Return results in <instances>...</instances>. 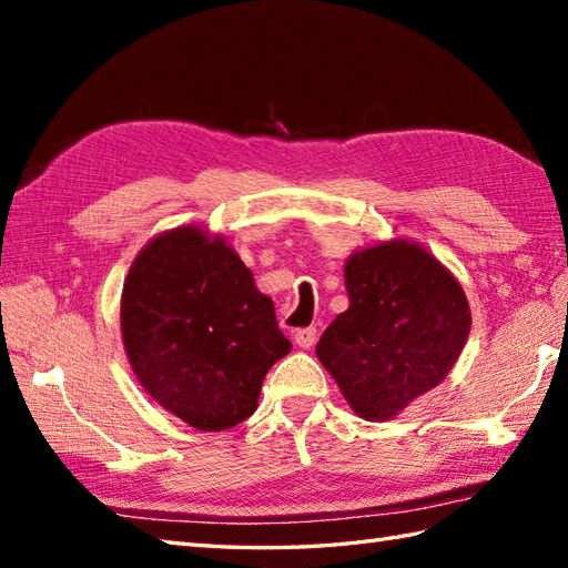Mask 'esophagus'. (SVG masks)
I'll return each instance as SVG.
<instances>
[{"instance_id": "1", "label": "esophagus", "mask_w": 568, "mask_h": 568, "mask_svg": "<svg viewBox=\"0 0 568 568\" xmlns=\"http://www.w3.org/2000/svg\"><path fill=\"white\" fill-rule=\"evenodd\" d=\"M317 342V329L315 327H305V329H297L295 332V344L300 348H312Z\"/></svg>"}]
</instances>
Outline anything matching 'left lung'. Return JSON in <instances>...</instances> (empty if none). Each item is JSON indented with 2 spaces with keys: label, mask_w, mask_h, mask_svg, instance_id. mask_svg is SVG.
<instances>
[{
  "label": "left lung",
  "mask_w": 568,
  "mask_h": 568,
  "mask_svg": "<svg viewBox=\"0 0 568 568\" xmlns=\"http://www.w3.org/2000/svg\"><path fill=\"white\" fill-rule=\"evenodd\" d=\"M344 283L348 310L324 329L317 358L358 417L385 422L449 376L470 332L468 300L409 239L354 251Z\"/></svg>",
  "instance_id": "obj_1"
}]
</instances>
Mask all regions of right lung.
<instances>
[{
    "label": "right lung",
    "instance_id": "right-lung-1",
    "mask_svg": "<svg viewBox=\"0 0 568 568\" xmlns=\"http://www.w3.org/2000/svg\"><path fill=\"white\" fill-rule=\"evenodd\" d=\"M119 315L143 390L200 432L256 413L265 373L293 348L234 246L197 224L168 229L139 251Z\"/></svg>",
    "mask_w": 568,
    "mask_h": 568
}]
</instances>
